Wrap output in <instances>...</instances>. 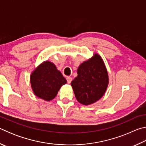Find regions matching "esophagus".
<instances>
[{
  "instance_id": "1",
  "label": "esophagus",
  "mask_w": 146,
  "mask_h": 146,
  "mask_svg": "<svg viewBox=\"0 0 146 146\" xmlns=\"http://www.w3.org/2000/svg\"><path fill=\"white\" fill-rule=\"evenodd\" d=\"M66 79H67V82L68 84H70L71 82V81H72V80H73V78L70 77V76H68V77L66 78Z\"/></svg>"
}]
</instances>
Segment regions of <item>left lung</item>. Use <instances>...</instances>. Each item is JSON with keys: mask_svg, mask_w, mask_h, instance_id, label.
<instances>
[{"mask_svg": "<svg viewBox=\"0 0 146 146\" xmlns=\"http://www.w3.org/2000/svg\"><path fill=\"white\" fill-rule=\"evenodd\" d=\"M77 73L71 83L76 100L84 105L97 102L105 93L108 85V72L102 58L95 54L79 66Z\"/></svg>", "mask_w": 146, "mask_h": 146, "instance_id": "obj_1", "label": "left lung"}]
</instances>
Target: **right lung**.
Masks as SVG:
<instances>
[{
	"mask_svg": "<svg viewBox=\"0 0 146 146\" xmlns=\"http://www.w3.org/2000/svg\"><path fill=\"white\" fill-rule=\"evenodd\" d=\"M30 81L35 95L46 101L55 98L61 86L67 82L56 66L49 61L40 64L32 73Z\"/></svg>",
	"mask_w": 146,
	"mask_h": 146,
	"instance_id": "1",
	"label": "right lung"
}]
</instances>
